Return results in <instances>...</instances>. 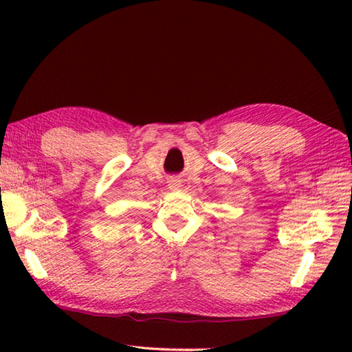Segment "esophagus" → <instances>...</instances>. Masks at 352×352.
I'll use <instances>...</instances> for the list:
<instances>
[{
    "instance_id": "34e87169",
    "label": "esophagus",
    "mask_w": 352,
    "mask_h": 352,
    "mask_svg": "<svg viewBox=\"0 0 352 352\" xmlns=\"http://www.w3.org/2000/svg\"><path fill=\"white\" fill-rule=\"evenodd\" d=\"M168 186H169L170 190H177V189L182 188V180H180V178H177V177H172V178H169Z\"/></svg>"
}]
</instances>
